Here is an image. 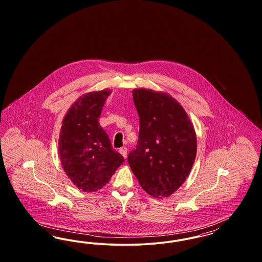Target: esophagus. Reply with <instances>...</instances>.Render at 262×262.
I'll list each match as a JSON object with an SVG mask.
<instances>
[{"mask_svg": "<svg viewBox=\"0 0 262 262\" xmlns=\"http://www.w3.org/2000/svg\"><path fill=\"white\" fill-rule=\"evenodd\" d=\"M119 151H120V153H121V154H122V155H123V156H124L125 158V157H126V154H127V148H126L125 146H123V147H121Z\"/></svg>", "mask_w": 262, "mask_h": 262, "instance_id": "34e87169", "label": "esophagus"}]
</instances>
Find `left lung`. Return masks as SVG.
Segmentation results:
<instances>
[{"mask_svg": "<svg viewBox=\"0 0 262 262\" xmlns=\"http://www.w3.org/2000/svg\"><path fill=\"white\" fill-rule=\"evenodd\" d=\"M139 117L137 146L127 155L139 185L154 198H167L186 181L196 155V137L184 108L167 93L133 91Z\"/></svg>", "mask_w": 262, "mask_h": 262, "instance_id": "8db88e82", "label": "left lung"}]
</instances>
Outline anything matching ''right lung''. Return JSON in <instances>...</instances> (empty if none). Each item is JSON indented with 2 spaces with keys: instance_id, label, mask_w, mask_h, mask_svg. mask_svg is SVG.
<instances>
[{
  "instance_id": "right-lung-1",
  "label": "right lung",
  "mask_w": 262,
  "mask_h": 262,
  "mask_svg": "<svg viewBox=\"0 0 262 262\" xmlns=\"http://www.w3.org/2000/svg\"><path fill=\"white\" fill-rule=\"evenodd\" d=\"M110 93L103 90L82 95L62 121L59 154L63 171L76 187L88 192L106 186L125 161L98 122Z\"/></svg>"
}]
</instances>
